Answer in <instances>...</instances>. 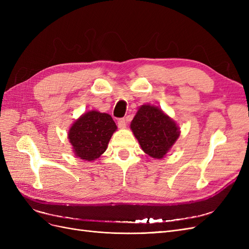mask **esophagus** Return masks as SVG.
I'll return each instance as SVG.
<instances>
[{
  "instance_id": "1",
  "label": "esophagus",
  "mask_w": 249,
  "mask_h": 249,
  "mask_svg": "<svg viewBox=\"0 0 249 249\" xmlns=\"http://www.w3.org/2000/svg\"><path fill=\"white\" fill-rule=\"evenodd\" d=\"M117 125H118L119 129H124L125 125H126L125 119L124 118H119L118 122H117Z\"/></svg>"
}]
</instances>
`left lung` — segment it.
<instances>
[{"instance_id":"left-lung-1","label":"left lung","mask_w":249,"mask_h":249,"mask_svg":"<svg viewBox=\"0 0 249 249\" xmlns=\"http://www.w3.org/2000/svg\"><path fill=\"white\" fill-rule=\"evenodd\" d=\"M131 129L143 152L155 159H162L179 136V127L175 120L150 105H142L138 109Z\"/></svg>"}]
</instances>
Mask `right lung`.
<instances>
[{"mask_svg": "<svg viewBox=\"0 0 249 249\" xmlns=\"http://www.w3.org/2000/svg\"><path fill=\"white\" fill-rule=\"evenodd\" d=\"M117 126L107 113L91 110L72 124L69 139L74 155L82 160L94 161L106 152L108 143Z\"/></svg>", "mask_w": 249, "mask_h": 249, "instance_id": "1", "label": "right lung"}]
</instances>
